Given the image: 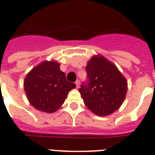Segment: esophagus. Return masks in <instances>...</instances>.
<instances>
[{
	"label": "esophagus",
	"instance_id": "34e87169",
	"mask_svg": "<svg viewBox=\"0 0 155 155\" xmlns=\"http://www.w3.org/2000/svg\"><path fill=\"white\" fill-rule=\"evenodd\" d=\"M75 84H76V87L78 89L79 85H80V81H79L78 80H77V81H75Z\"/></svg>",
	"mask_w": 155,
	"mask_h": 155
}]
</instances>
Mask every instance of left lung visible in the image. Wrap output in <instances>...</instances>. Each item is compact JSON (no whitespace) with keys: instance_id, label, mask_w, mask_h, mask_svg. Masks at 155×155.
I'll list each match as a JSON object with an SVG mask.
<instances>
[{"instance_id":"8db88e82","label":"left lung","mask_w":155,"mask_h":155,"mask_svg":"<svg viewBox=\"0 0 155 155\" xmlns=\"http://www.w3.org/2000/svg\"><path fill=\"white\" fill-rule=\"evenodd\" d=\"M87 85L79 92L89 110L97 116H106L123 103L127 92V81L117 66L100 54L91 58L86 65Z\"/></svg>"}]
</instances>
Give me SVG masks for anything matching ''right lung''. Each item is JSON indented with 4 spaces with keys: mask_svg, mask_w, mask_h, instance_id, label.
Masks as SVG:
<instances>
[{
    "mask_svg": "<svg viewBox=\"0 0 155 155\" xmlns=\"http://www.w3.org/2000/svg\"><path fill=\"white\" fill-rule=\"evenodd\" d=\"M29 103L38 110L54 113L62 106L68 93L76 87L68 81L57 61H44L33 68L24 81Z\"/></svg>",
    "mask_w": 155,
    "mask_h": 155,
    "instance_id": "add662e5",
    "label": "right lung"
}]
</instances>
